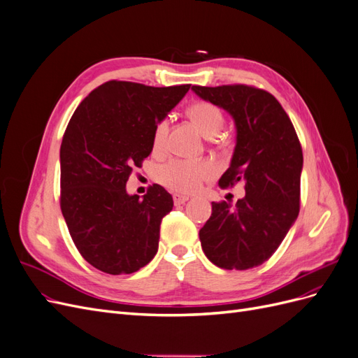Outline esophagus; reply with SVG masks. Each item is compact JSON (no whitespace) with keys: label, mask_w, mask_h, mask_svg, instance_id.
<instances>
[{"label":"esophagus","mask_w":358,"mask_h":358,"mask_svg":"<svg viewBox=\"0 0 358 358\" xmlns=\"http://www.w3.org/2000/svg\"><path fill=\"white\" fill-rule=\"evenodd\" d=\"M189 197L188 196H183V194H173V201H175L176 206L183 204L185 201H188Z\"/></svg>","instance_id":"1"}]
</instances>
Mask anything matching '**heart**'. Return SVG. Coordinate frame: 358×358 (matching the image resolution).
I'll return each mask as SVG.
<instances>
[{"instance_id":"b5f03b06","label":"heart","mask_w":358,"mask_h":358,"mask_svg":"<svg viewBox=\"0 0 358 358\" xmlns=\"http://www.w3.org/2000/svg\"><path fill=\"white\" fill-rule=\"evenodd\" d=\"M188 116L196 124L200 133L213 138L218 136L222 129L225 119L220 107H216L208 101H197L188 107ZM169 129L167 119H162L154 128L152 146L155 150H159L164 146L166 136ZM213 175V167L208 161H183V159H171L167 164L161 166L157 171V179L166 188L176 192H192L196 191L200 183Z\"/></svg>"}]
</instances>
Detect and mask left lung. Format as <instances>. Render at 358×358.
<instances>
[{"mask_svg":"<svg viewBox=\"0 0 358 358\" xmlns=\"http://www.w3.org/2000/svg\"><path fill=\"white\" fill-rule=\"evenodd\" d=\"M191 91L230 113L236 125L234 152L220 187L245 183V197L236 206L212 203L210 218L199 233L203 252L221 268H252L272 257L299 216V137L267 91L246 85L192 86Z\"/></svg>","mask_w":358,"mask_h":358,"instance_id":"obj_1","label":"left lung"}]
</instances>
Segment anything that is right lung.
Listing matches in <instances>:
<instances>
[{
  "mask_svg": "<svg viewBox=\"0 0 358 358\" xmlns=\"http://www.w3.org/2000/svg\"><path fill=\"white\" fill-rule=\"evenodd\" d=\"M189 86L110 80L86 96L70 119L59 150L61 210L76 248L104 273H134L158 251L171 196L154 185L138 199L125 187L133 167L152 152L155 125Z\"/></svg>",
  "mask_w": 358,
  "mask_h": 358,
  "instance_id": "add662e5",
  "label": "right lung"
}]
</instances>
